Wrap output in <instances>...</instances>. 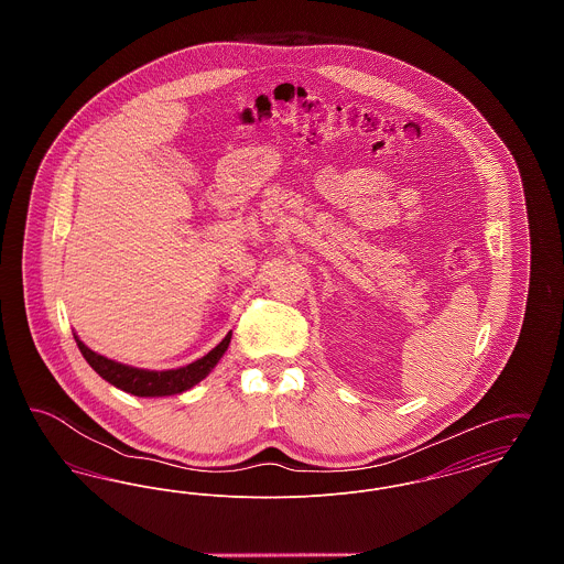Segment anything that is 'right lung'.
Here are the masks:
<instances>
[{
	"label": "right lung",
	"instance_id": "right-lung-1",
	"mask_svg": "<svg viewBox=\"0 0 564 564\" xmlns=\"http://www.w3.org/2000/svg\"><path fill=\"white\" fill-rule=\"evenodd\" d=\"M74 338L78 343V349L84 355V359L88 361V366L101 378H106L109 384H113L131 395H137V398H162V395H175V393L188 391L196 382H200L205 376L209 375L217 366V361L221 359V355L228 349L232 332H228L226 338L214 350H209L205 357L192 361L184 368L162 370V372L141 370V368L118 364L113 359H108V357L88 349L76 334H74Z\"/></svg>",
	"mask_w": 564,
	"mask_h": 564
}]
</instances>
